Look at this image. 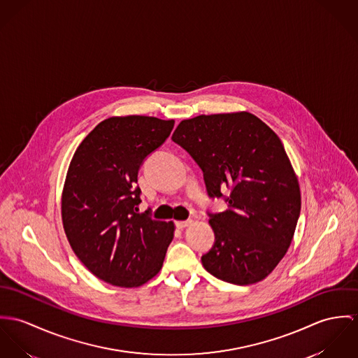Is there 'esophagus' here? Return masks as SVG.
Instances as JSON below:
<instances>
[{
	"instance_id": "obj_1",
	"label": "esophagus",
	"mask_w": 358,
	"mask_h": 358,
	"mask_svg": "<svg viewBox=\"0 0 358 358\" xmlns=\"http://www.w3.org/2000/svg\"><path fill=\"white\" fill-rule=\"evenodd\" d=\"M191 224H192L191 220H187V221H177V222H176V227H177L178 229H184V228H187V227L191 225Z\"/></svg>"
}]
</instances>
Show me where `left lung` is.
I'll return each mask as SVG.
<instances>
[{
	"label": "left lung",
	"mask_w": 358,
	"mask_h": 358,
	"mask_svg": "<svg viewBox=\"0 0 358 358\" xmlns=\"http://www.w3.org/2000/svg\"><path fill=\"white\" fill-rule=\"evenodd\" d=\"M171 140L198 163L208 196L228 203L208 213L215 241L201 257L204 269L236 285L264 280L285 255L301 213L298 178L278 134L243 111L182 120Z\"/></svg>",
	"instance_id": "left-lung-1"
}]
</instances>
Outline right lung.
I'll return each mask as SVG.
<instances>
[{
	"label": "right lung",
	"mask_w": 358,
	"mask_h": 358,
	"mask_svg": "<svg viewBox=\"0 0 358 358\" xmlns=\"http://www.w3.org/2000/svg\"><path fill=\"white\" fill-rule=\"evenodd\" d=\"M173 126V120L113 117L83 138L71 159L62 195L64 232L80 262L108 284L141 285L163 265L174 224L138 213L136 182Z\"/></svg>",
	"instance_id": "add662e5"
}]
</instances>
